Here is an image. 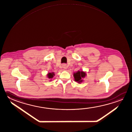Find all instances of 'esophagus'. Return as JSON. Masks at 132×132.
<instances>
[{
  "label": "esophagus",
  "instance_id": "1",
  "mask_svg": "<svg viewBox=\"0 0 132 132\" xmlns=\"http://www.w3.org/2000/svg\"><path fill=\"white\" fill-rule=\"evenodd\" d=\"M63 68H64V69H67V65H65V64H63L62 65Z\"/></svg>",
  "mask_w": 132,
  "mask_h": 132
}]
</instances>
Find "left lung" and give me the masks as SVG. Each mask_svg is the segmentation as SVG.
Instances as JSON below:
<instances>
[{"label":"left lung","mask_w":132,"mask_h":132,"mask_svg":"<svg viewBox=\"0 0 132 132\" xmlns=\"http://www.w3.org/2000/svg\"><path fill=\"white\" fill-rule=\"evenodd\" d=\"M86 73L82 71H78L76 72H75L73 74L75 81L78 82L79 83H80L83 81L82 79L86 77Z\"/></svg>","instance_id":"obj_1"}]
</instances>
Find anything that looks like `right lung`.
<instances>
[{
  "mask_svg": "<svg viewBox=\"0 0 132 132\" xmlns=\"http://www.w3.org/2000/svg\"><path fill=\"white\" fill-rule=\"evenodd\" d=\"M54 72H49L47 74V77L49 79H52L53 78V76H54Z\"/></svg>",
  "mask_w": 132,
  "mask_h": 132,
  "instance_id": "obj_1",
  "label": "right lung"
}]
</instances>
